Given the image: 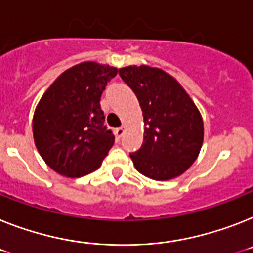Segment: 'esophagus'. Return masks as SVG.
Segmentation results:
<instances>
[{
    "instance_id": "esophagus-1",
    "label": "esophagus",
    "mask_w": 253,
    "mask_h": 253,
    "mask_svg": "<svg viewBox=\"0 0 253 253\" xmlns=\"http://www.w3.org/2000/svg\"><path fill=\"white\" fill-rule=\"evenodd\" d=\"M123 135H125V127H118V128H116V136L118 139H121Z\"/></svg>"
}]
</instances>
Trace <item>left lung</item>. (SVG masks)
<instances>
[{
    "label": "left lung",
    "mask_w": 253,
    "mask_h": 253,
    "mask_svg": "<svg viewBox=\"0 0 253 253\" xmlns=\"http://www.w3.org/2000/svg\"><path fill=\"white\" fill-rule=\"evenodd\" d=\"M123 82L135 92L144 117V143L130 153L140 173L153 180L173 179L192 166L203 143V121L173 77L148 65L121 68Z\"/></svg>",
    "instance_id": "1"
}]
</instances>
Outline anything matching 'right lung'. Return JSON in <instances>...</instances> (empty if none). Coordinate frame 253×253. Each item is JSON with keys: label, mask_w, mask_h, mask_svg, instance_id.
Masks as SVG:
<instances>
[{"label": "right lung", "mask_w": 253, "mask_h": 253, "mask_svg": "<svg viewBox=\"0 0 253 253\" xmlns=\"http://www.w3.org/2000/svg\"><path fill=\"white\" fill-rule=\"evenodd\" d=\"M117 68L86 61L61 74L38 103L33 136L44 162L58 173L80 177L100 167L114 144L104 126L100 97Z\"/></svg>", "instance_id": "right-lung-1"}]
</instances>
